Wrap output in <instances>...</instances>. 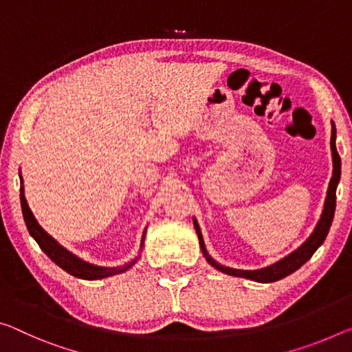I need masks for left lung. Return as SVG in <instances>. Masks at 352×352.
Wrapping results in <instances>:
<instances>
[{"label": "left lung", "mask_w": 352, "mask_h": 352, "mask_svg": "<svg viewBox=\"0 0 352 352\" xmlns=\"http://www.w3.org/2000/svg\"><path fill=\"white\" fill-rule=\"evenodd\" d=\"M336 138H337V131H336V125L332 122V136H331V150H332V161H333V172H332V178L329 182V188H327V196H326V202H324V210H322L320 221L315 227V230L311 235L307 238V241L299 246L294 252H292L287 256H283L282 260H278L277 263L261 267V270H254V271H246V270H235V267H228L221 263H217L214 258H211L210 254L206 252L204 238H202V232H200V227L197 224L196 217H192L194 227H196L197 236H199V243H200V249H202V254L206 258L208 263L216 267L217 271L226 272L228 276H235V277H244L249 278V280H255V282H261V283H270V282H276L280 280V278L287 277L292 274V272L298 271L300 266H302L305 261H309L311 255L316 252V249L324 243V239L329 233V228H331L332 219H333V213H336V199H337V186L340 182V174H342V160H340V155L337 152L336 147Z\"/></svg>", "instance_id": "1"}]
</instances>
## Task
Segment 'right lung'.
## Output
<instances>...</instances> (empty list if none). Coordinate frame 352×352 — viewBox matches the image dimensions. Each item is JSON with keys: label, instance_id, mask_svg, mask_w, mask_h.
<instances>
[{"label": "right lung", "instance_id": "right-lung-1", "mask_svg": "<svg viewBox=\"0 0 352 352\" xmlns=\"http://www.w3.org/2000/svg\"><path fill=\"white\" fill-rule=\"evenodd\" d=\"M20 202H21V211H23V217L28 227V232L30 235L36 239L38 246L45 252L50 258H52L56 265L59 267H63L64 271L69 272V274L85 278V280H98V278H104L109 276H116L120 274V272H125L126 270L136 263V260H133L131 263L124 265V266H117V267H106V266H97L92 263H87V261L81 260L80 256H76L75 254H72L70 250H67L64 246L56 241V239L48 235V233L43 230L38 224L37 219L32 214V211L30 206H28V202L25 199V189H23V178L20 175ZM144 239H146V232L142 233V239H141V249L144 246Z\"/></svg>", "mask_w": 352, "mask_h": 352}]
</instances>
